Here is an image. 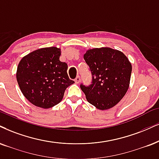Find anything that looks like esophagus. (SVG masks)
Instances as JSON below:
<instances>
[{
	"instance_id": "obj_1",
	"label": "esophagus",
	"mask_w": 159,
	"mask_h": 159,
	"mask_svg": "<svg viewBox=\"0 0 159 159\" xmlns=\"http://www.w3.org/2000/svg\"><path fill=\"white\" fill-rule=\"evenodd\" d=\"M80 76H77L76 77V79H75V80H74V81H75V83H76V84H78V83H80Z\"/></svg>"
}]
</instances>
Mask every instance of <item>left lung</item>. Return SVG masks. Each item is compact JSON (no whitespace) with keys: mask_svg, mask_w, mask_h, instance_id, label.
I'll return each instance as SVG.
<instances>
[{"mask_svg":"<svg viewBox=\"0 0 159 159\" xmlns=\"http://www.w3.org/2000/svg\"><path fill=\"white\" fill-rule=\"evenodd\" d=\"M84 60L89 66L92 83L80 85L88 102L99 110L115 106L128 90L132 66L120 51L107 47L88 50Z\"/></svg>","mask_w":159,"mask_h":159,"instance_id":"1","label":"left lung"}]
</instances>
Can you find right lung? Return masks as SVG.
<instances>
[{
	"label": "right lung",
	"mask_w": 159,
	"mask_h": 159,
	"mask_svg": "<svg viewBox=\"0 0 159 159\" xmlns=\"http://www.w3.org/2000/svg\"><path fill=\"white\" fill-rule=\"evenodd\" d=\"M60 48L35 50L21 59L16 78L24 97L35 106L50 108L60 103L66 89L74 83L67 74L68 65L60 61Z\"/></svg>",
	"instance_id": "obj_1"
}]
</instances>
